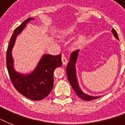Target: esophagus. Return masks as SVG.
<instances>
[{"label": "esophagus", "mask_w": 125, "mask_h": 125, "mask_svg": "<svg viewBox=\"0 0 125 125\" xmlns=\"http://www.w3.org/2000/svg\"><path fill=\"white\" fill-rule=\"evenodd\" d=\"M62 63L63 65H66L67 63V62H68V61H67V58L65 56H63V55L62 57Z\"/></svg>", "instance_id": "esophagus-1"}]
</instances>
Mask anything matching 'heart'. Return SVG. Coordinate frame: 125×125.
<instances>
[{"label":"heart","instance_id":"obj_1","mask_svg":"<svg viewBox=\"0 0 125 125\" xmlns=\"http://www.w3.org/2000/svg\"><path fill=\"white\" fill-rule=\"evenodd\" d=\"M74 30L73 28H66L65 30H63L62 32H61L60 34V38H67V37H69L71 35H72L73 33H74ZM83 41V36H80L79 38H78V40H76V43L77 44H80Z\"/></svg>","mask_w":125,"mask_h":125}]
</instances>
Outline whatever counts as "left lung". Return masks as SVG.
<instances>
[{"label":"left lung","mask_w":125,"mask_h":125,"mask_svg":"<svg viewBox=\"0 0 125 125\" xmlns=\"http://www.w3.org/2000/svg\"><path fill=\"white\" fill-rule=\"evenodd\" d=\"M112 32L114 34L115 38L119 40L118 36H117L116 31L114 29H112ZM78 52H79V50H76V51H74V52H73L71 54L70 59H69L70 61L68 62L67 66L66 67V73L67 78H68L69 82L72 87L74 90V91L76 92V95H78L80 98L84 100V101H91V100L98 99L99 97H101V96L94 97V96H91V95H87V94L85 93L81 90L80 86H79L78 80H77V77H76V67H75V64H76V60H77V58H78Z\"/></svg>","instance_id":"obj_1"}]
</instances>
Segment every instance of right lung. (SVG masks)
<instances>
[{
    "label": "right lung",
    "mask_w": 125,
    "mask_h": 125,
    "mask_svg": "<svg viewBox=\"0 0 125 125\" xmlns=\"http://www.w3.org/2000/svg\"><path fill=\"white\" fill-rule=\"evenodd\" d=\"M34 18H28L15 29L6 52V65L9 76L14 87L24 97L33 101H40L49 95L54 85L53 74L55 69L62 66V55L44 54L36 69L28 74L17 72L13 67L11 51L17 36Z\"/></svg>",
    "instance_id": "1"
}]
</instances>
